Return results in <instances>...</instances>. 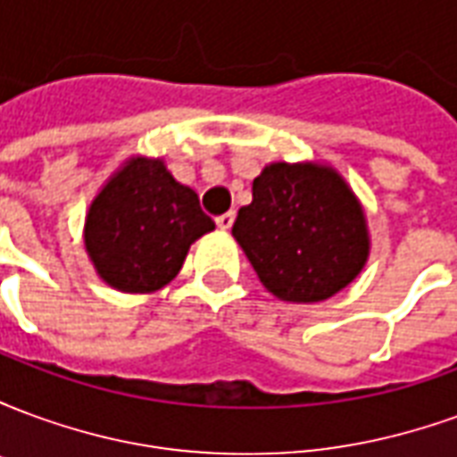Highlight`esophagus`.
Returning <instances> with one entry per match:
<instances>
[{
	"mask_svg": "<svg viewBox=\"0 0 457 457\" xmlns=\"http://www.w3.org/2000/svg\"><path fill=\"white\" fill-rule=\"evenodd\" d=\"M215 222H218L220 229H229V228H232V222H235V212H225V215H218V218H215Z\"/></svg>",
	"mask_w": 457,
	"mask_h": 457,
	"instance_id": "1",
	"label": "esophagus"
}]
</instances>
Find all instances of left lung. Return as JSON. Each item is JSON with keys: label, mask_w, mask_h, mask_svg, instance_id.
<instances>
[{"label": "left lung", "mask_w": 457, "mask_h": 457, "mask_svg": "<svg viewBox=\"0 0 457 457\" xmlns=\"http://www.w3.org/2000/svg\"><path fill=\"white\" fill-rule=\"evenodd\" d=\"M232 235L259 281L281 301L316 303L345 288L367 262V225L336 170L271 163L254 179Z\"/></svg>", "instance_id": "8db88e82"}]
</instances>
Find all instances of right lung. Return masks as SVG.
I'll return each instance as SVG.
<instances>
[{"label": "right lung", "mask_w": 457, "mask_h": 457, "mask_svg": "<svg viewBox=\"0 0 457 457\" xmlns=\"http://www.w3.org/2000/svg\"><path fill=\"white\" fill-rule=\"evenodd\" d=\"M215 222L195 190L180 186L163 161L134 159L95 198L85 222V247L97 274L127 294L166 287L188 247Z\"/></svg>", "instance_id": "1"}]
</instances>
